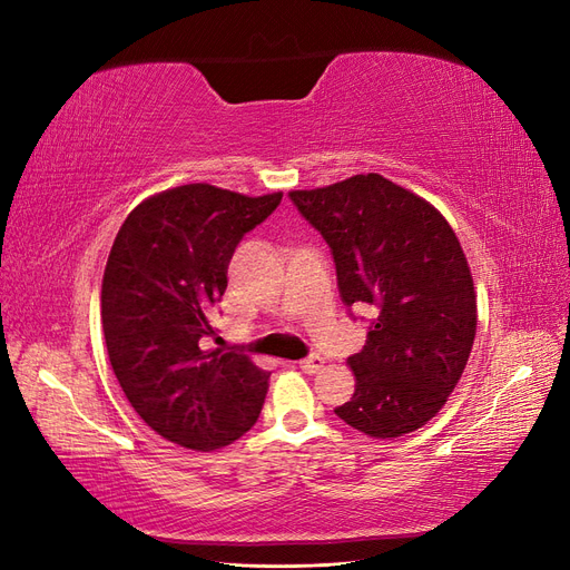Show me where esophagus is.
I'll list each match as a JSON object with an SVG mask.
<instances>
[{
  "mask_svg": "<svg viewBox=\"0 0 570 570\" xmlns=\"http://www.w3.org/2000/svg\"><path fill=\"white\" fill-rule=\"evenodd\" d=\"M323 364H325L323 356L312 354V356H306V358L299 361V368H302L304 373H318V371L323 368Z\"/></svg>",
  "mask_w": 570,
  "mask_h": 570,
  "instance_id": "obj_1",
  "label": "esophagus"
}]
</instances>
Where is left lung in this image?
Listing matches in <instances>:
<instances>
[{
    "label": "left lung",
    "mask_w": 570,
    "mask_h": 570,
    "mask_svg": "<svg viewBox=\"0 0 570 570\" xmlns=\"http://www.w3.org/2000/svg\"><path fill=\"white\" fill-rule=\"evenodd\" d=\"M289 199L331 247L342 302L375 314L364 350L350 356L354 396L335 413L381 440L425 425L456 387L478 325L471 268L450 223L377 174Z\"/></svg>",
    "instance_id": "obj_1"
}]
</instances>
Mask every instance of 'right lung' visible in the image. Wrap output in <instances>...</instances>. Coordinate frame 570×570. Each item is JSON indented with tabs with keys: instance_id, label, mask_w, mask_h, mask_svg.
<instances>
[{
	"instance_id": "obj_1",
	"label": "right lung",
	"mask_w": 570,
	"mask_h": 570,
	"mask_svg": "<svg viewBox=\"0 0 570 570\" xmlns=\"http://www.w3.org/2000/svg\"><path fill=\"white\" fill-rule=\"evenodd\" d=\"M281 199L180 185L137 204L114 239L101 283L111 368L140 419L187 450H220L262 413L271 373L202 340L235 247Z\"/></svg>"
}]
</instances>
